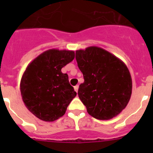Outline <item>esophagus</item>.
<instances>
[{
	"label": "esophagus",
	"instance_id": "34e87169",
	"mask_svg": "<svg viewBox=\"0 0 153 153\" xmlns=\"http://www.w3.org/2000/svg\"><path fill=\"white\" fill-rule=\"evenodd\" d=\"M78 89H79V86H78V85H76V86H74V90H75L76 93H77V91H78Z\"/></svg>",
	"mask_w": 153,
	"mask_h": 153
}]
</instances>
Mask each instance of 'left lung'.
<instances>
[{
    "label": "left lung",
    "mask_w": 153,
    "mask_h": 153,
    "mask_svg": "<svg viewBox=\"0 0 153 153\" xmlns=\"http://www.w3.org/2000/svg\"><path fill=\"white\" fill-rule=\"evenodd\" d=\"M76 60L84 78L78 96L87 113L100 120L117 117L127 106L132 94V78L126 65L95 46L76 51Z\"/></svg>",
    "instance_id": "1"
}]
</instances>
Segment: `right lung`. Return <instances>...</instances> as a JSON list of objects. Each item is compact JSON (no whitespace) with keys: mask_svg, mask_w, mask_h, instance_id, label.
I'll return each instance as SVG.
<instances>
[{"mask_svg":"<svg viewBox=\"0 0 153 153\" xmlns=\"http://www.w3.org/2000/svg\"><path fill=\"white\" fill-rule=\"evenodd\" d=\"M75 57L67 50L44 51L28 64L20 89L24 104L40 120L53 122L62 117L76 93L61 69Z\"/></svg>","mask_w":153,"mask_h":153,"instance_id":"1","label":"right lung"}]
</instances>
